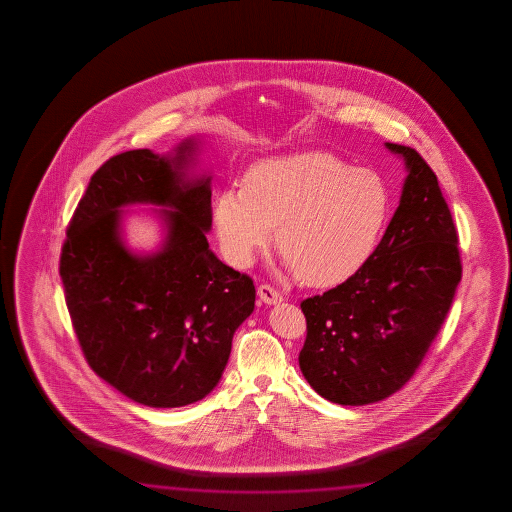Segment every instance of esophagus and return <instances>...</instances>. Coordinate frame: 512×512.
Listing matches in <instances>:
<instances>
[{"mask_svg":"<svg viewBox=\"0 0 512 512\" xmlns=\"http://www.w3.org/2000/svg\"><path fill=\"white\" fill-rule=\"evenodd\" d=\"M258 295L265 304H278L283 301V295L274 286L260 285L258 286Z\"/></svg>","mask_w":512,"mask_h":512,"instance_id":"obj_1","label":"esophagus"}]
</instances>
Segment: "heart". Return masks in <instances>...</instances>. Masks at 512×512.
I'll return each instance as SVG.
<instances>
[{"label": "heart", "instance_id": "obj_1", "mask_svg": "<svg viewBox=\"0 0 512 512\" xmlns=\"http://www.w3.org/2000/svg\"><path fill=\"white\" fill-rule=\"evenodd\" d=\"M390 193L380 175L326 152L263 159L245 186L220 193L218 240L227 260L247 267L272 240L303 281L337 285L373 254L389 220Z\"/></svg>", "mask_w": 512, "mask_h": 512}]
</instances>
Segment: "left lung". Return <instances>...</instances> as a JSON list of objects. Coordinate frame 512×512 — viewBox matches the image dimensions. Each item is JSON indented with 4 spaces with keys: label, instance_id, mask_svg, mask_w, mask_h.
<instances>
[{
    "label": "left lung",
    "instance_id": "obj_1",
    "mask_svg": "<svg viewBox=\"0 0 512 512\" xmlns=\"http://www.w3.org/2000/svg\"><path fill=\"white\" fill-rule=\"evenodd\" d=\"M385 147L405 159L408 175L382 242L342 285L301 303L299 367L338 405L382 401L414 376L462 278L459 236L437 175L414 148Z\"/></svg>",
    "mask_w": 512,
    "mask_h": 512
}]
</instances>
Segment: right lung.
<instances>
[{
    "label": "right lung",
    "instance_id": "add662e5",
    "mask_svg": "<svg viewBox=\"0 0 512 512\" xmlns=\"http://www.w3.org/2000/svg\"><path fill=\"white\" fill-rule=\"evenodd\" d=\"M195 150L197 139H186L172 156L139 148L105 161L62 245L59 272L87 364L147 407L206 398L256 301L252 279L209 249L211 177H186ZM129 203L173 208L162 210L161 252L138 257L124 247L119 208Z\"/></svg>",
    "mask_w": 512,
    "mask_h": 512
}]
</instances>
